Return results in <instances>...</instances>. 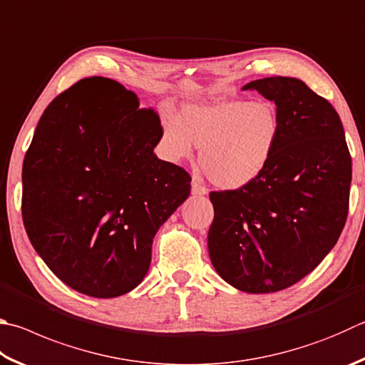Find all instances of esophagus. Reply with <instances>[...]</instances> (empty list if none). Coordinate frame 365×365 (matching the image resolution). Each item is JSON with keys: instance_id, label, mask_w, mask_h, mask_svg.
Listing matches in <instances>:
<instances>
[{"instance_id": "esophagus-1", "label": "esophagus", "mask_w": 365, "mask_h": 365, "mask_svg": "<svg viewBox=\"0 0 365 365\" xmlns=\"http://www.w3.org/2000/svg\"><path fill=\"white\" fill-rule=\"evenodd\" d=\"M191 193H193V195H200V196H201V195H207V188L202 187V185L195 178L193 183H191Z\"/></svg>"}]
</instances>
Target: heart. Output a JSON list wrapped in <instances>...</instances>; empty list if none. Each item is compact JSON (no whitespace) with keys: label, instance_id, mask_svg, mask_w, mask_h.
<instances>
[{"label":"heart","instance_id":"b5f03b06","mask_svg":"<svg viewBox=\"0 0 365 365\" xmlns=\"http://www.w3.org/2000/svg\"><path fill=\"white\" fill-rule=\"evenodd\" d=\"M281 134L274 105L267 101H228L185 105L178 118L163 115V147L172 160H185L200 147V168L218 188L236 190L262 174Z\"/></svg>","mask_w":365,"mask_h":365}]
</instances>
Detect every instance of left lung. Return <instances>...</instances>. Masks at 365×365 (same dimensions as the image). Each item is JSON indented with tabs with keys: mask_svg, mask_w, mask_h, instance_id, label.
Wrapping results in <instances>:
<instances>
[{
	"mask_svg": "<svg viewBox=\"0 0 365 365\" xmlns=\"http://www.w3.org/2000/svg\"><path fill=\"white\" fill-rule=\"evenodd\" d=\"M242 89L274 102L281 134L260 175L209 195V255L233 287L269 294L303 279L339 241L349 207L351 156L339 113L302 79L271 76Z\"/></svg>",
	"mask_w": 365,
	"mask_h": 365,
	"instance_id": "left-lung-1",
	"label": "left lung"
}]
</instances>
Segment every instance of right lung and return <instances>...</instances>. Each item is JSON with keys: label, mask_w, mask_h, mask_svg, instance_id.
Returning <instances> with one entry per match:
<instances>
[{"label": "right lung", "mask_w": 365, "mask_h": 365, "mask_svg": "<svg viewBox=\"0 0 365 365\" xmlns=\"http://www.w3.org/2000/svg\"><path fill=\"white\" fill-rule=\"evenodd\" d=\"M161 119L115 79L91 76L58 94L22 169L31 246L76 292L113 298L143 281L156 231L187 200L191 177L158 160Z\"/></svg>", "instance_id": "obj_1"}]
</instances>
